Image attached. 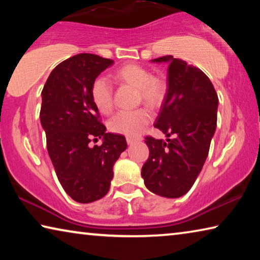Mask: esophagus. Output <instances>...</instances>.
Segmentation results:
<instances>
[{
  "mask_svg": "<svg viewBox=\"0 0 260 260\" xmlns=\"http://www.w3.org/2000/svg\"><path fill=\"white\" fill-rule=\"evenodd\" d=\"M134 142H136L135 139H132V138H127V143L128 144H133Z\"/></svg>",
  "mask_w": 260,
  "mask_h": 260,
  "instance_id": "esophagus-1",
  "label": "esophagus"
}]
</instances>
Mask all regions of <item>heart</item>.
Segmentation results:
<instances>
[{
    "label": "heart",
    "instance_id": "obj_1",
    "mask_svg": "<svg viewBox=\"0 0 260 260\" xmlns=\"http://www.w3.org/2000/svg\"><path fill=\"white\" fill-rule=\"evenodd\" d=\"M114 80L133 86L139 91V100L151 108L161 103L165 95V87L159 79L152 77L149 70L140 65L128 64L117 70L113 74ZM91 100L100 112L110 113L113 107L112 87L107 79L100 77L91 85ZM151 119V114L147 109L140 108L132 111H120L109 122L110 129L114 133L128 138H135Z\"/></svg>",
    "mask_w": 260,
    "mask_h": 260
}]
</instances>
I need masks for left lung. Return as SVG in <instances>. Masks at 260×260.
I'll return each instance as SVG.
<instances>
[{
  "label": "left lung",
  "instance_id": "obj_1",
  "mask_svg": "<svg viewBox=\"0 0 260 260\" xmlns=\"http://www.w3.org/2000/svg\"><path fill=\"white\" fill-rule=\"evenodd\" d=\"M166 63L167 89L155 127L173 139L147 136L149 158L141 175L151 192L167 199L187 193L202 171L215 128L218 95L199 68L173 56L151 60Z\"/></svg>",
  "mask_w": 260,
  "mask_h": 260
}]
</instances>
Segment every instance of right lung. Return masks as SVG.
Instances as JSON below:
<instances>
[{
    "instance_id": "1",
    "label": "right lung",
    "mask_w": 260,
    "mask_h": 260,
    "mask_svg": "<svg viewBox=\"0 0 260 260\" xmlns=\"http://www.w3.org/2000/svg\"><path fill=\"white\" fill-rule=\"evenodd\" d=\"M112 59L79 54L52 70L42 89L40 120L47 149L65 192L78 203H91L109 191L113 165L126 150L125 136L107 133L91 100V85ZM93 137L103 139L90 147Z\"/></svg>"
}]
</instances>
